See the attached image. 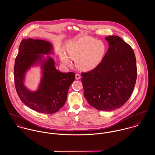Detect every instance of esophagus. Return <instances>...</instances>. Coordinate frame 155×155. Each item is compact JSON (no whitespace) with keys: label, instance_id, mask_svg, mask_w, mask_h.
<instances>
[{"label":"esophagus","instance_id":"1","mask_svg":"<svg viewBox=\"0 0 155 155\" xmlns=\"http://www.w3.org/2000/svg\"><path fill=\"white\" fill-rule=\"evenodd\" d=\"M76 79H81V75L79 74H76L75 75Z\"/></svg>","mask_w":155,"mask_h":155}]
</instances>
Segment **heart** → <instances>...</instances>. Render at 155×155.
I'll list each match as a JSON object with an SVG mask.
<instances>
[{"mask_svg": "<svg viewBox=\"0 0 155 155\" xmlns=\"http://www.w3.org/2000/svg\"><path fill=\"white\" fill-rule=\"evenodd\" d=\"M106 44L102 41L85 36L68 44L66 51L75 60L76 67L81 71H88L96 68L103 60L107 52ZM60 58L67 66L71 64L66 55L60 53Z\"/></svg>", "mask_w": 155, "mask_h": 155, "instance_id": "b5f03b06", "label": "heart"}]
</instances>
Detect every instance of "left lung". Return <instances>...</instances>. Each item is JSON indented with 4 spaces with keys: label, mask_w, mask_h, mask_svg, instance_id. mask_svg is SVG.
I'll list each match as a JSON object with an SVG mask.
<instances>
[{
    "label": "left lung",
    "mask_w": 155,
    "mask_h": 155,
    "mask_svg": "<svg viewBox=\"0 0 155 155\" xmlns=\"http://www.w3.org/2000/svg\"><path fill=\"white\" fill-rule=\"evenodd\" d=\"M109 49L99 66L82 73L84 97L99 110L110 111L122 106L131 97L137 76L132 48L117 36L106 38Z\"/></svg>",
    "instance_id": "left-lung-1"
}]
</instances>
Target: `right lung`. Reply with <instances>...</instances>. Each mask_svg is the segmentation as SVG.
Wrapping results in <instances>:
<instances>
[{"mask_svg": "<svg viewBox=\"0 0 155 155\" xmlns=\"http://www.w3.org/2000/svg\"><path fill=\"white\" fill-rule=\"evenodd\" d=\"M52 45L41 39H24L19 46L15 61L14 82L17 92L22 103L30 109L51 114L59 110L65 104L68 88L74 81L73 72L57 70L53 58L42 55L53 53ZM41 64L42 78L38 89L31 91L23 84L26 72L31 66Z\"/></svg>", "mask_w": 155, "mask_h": 155, "instance_id": "add662e5", "label": "right lung"}]
</instances>
